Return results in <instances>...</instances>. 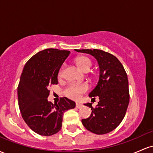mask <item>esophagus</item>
Segmentation results:
<instances>
[{
    "label": "esophagus",
    "mask_w": 153,
    "mask_h": 153,
    "mask_svg": "<svg viewBox=\"0 0 153 153\" xmlns=\"http://www.w3.org/2000/svg\"><path fill=\"white\" fill-rule=\"evenodd\" d=\"M82 106V105L81 104V103H76V108H80Z\"/></svg>",
    "instance_id": "esophagus-1"
}]
</instances>
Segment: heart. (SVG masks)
<instances>
[{"label": "heart", "instance_id": "obj_1", "mask_svg": "<svg viewBox=\"0 0 153 153\" xmlns=\"http://www.w3.org/2000/svg\"><path fill=\"white\" fill-rule=\"evenodd\" d=\"M75 64L82 71H85L89 70L91 66V61L89 58L84 56H80L75 59ZM63 69L59 72V77L62 75ZM88 90V85L86 84H73L69 85L65 91L66 96L73 99H78L82 94L85 93Z\"/></svg>", "mask_w": 153, "mask_h": 153}]
</instances>
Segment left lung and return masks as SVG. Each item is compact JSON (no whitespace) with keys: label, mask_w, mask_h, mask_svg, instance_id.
I'll return each instance as SVG.
<instances>
[{"label":"left lung","mask_w":153,"mask_h":153,"mask_svg":"<svg viewBox=\"0 0 153 153\" xmlns=\"http://www.w3.org/2000/svg\"><path fill=\"white\" fill-rule=\"evenodd\" d=\"M75 51L92 55L99 67V81L88 95L91 98L98 96L99 101L94 108L92 103H84L92 111L88 118L82 119V124L94 134H107L118 127L127 112L129 102L127 73L113 54L97 49Z\"/></svg>","instance_id":"obj_1"}]
</instances>
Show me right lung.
Listing matches in <instances>:
<instances>
[{"instance_id": "obj_1", "label": "right lung", "mask_w": 153, "mask_h": 153, "mask_svg": "<svg viewBox=\"0 0 153 153\" xmlns=\"http://www.w3.org/2000/svg\"><path fill=\"white\" fill-rule=\"evenodd\" d=\"M71 52L46 49L34 54L23 69L18 86L21 114L29 128L42 136L57 133L62 127L63 114L74 108L75 103L66 97L53 104L47 100L52 84H57L61 66Z\"/></svg>"}]
</instances>
